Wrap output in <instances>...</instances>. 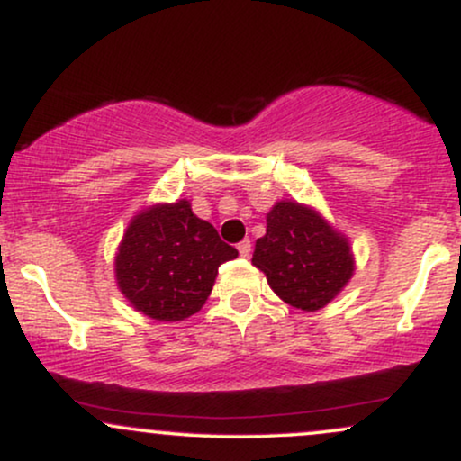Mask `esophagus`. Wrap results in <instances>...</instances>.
<instances>
[{"mask_svg":"<svg viewBox=\"0 0 461 461\" xmlns=\"http://www.w3.org/2000/svg\"><path fill=\"white\" fill-rule=\"evenodd\" d=\"M238 253H240V258H249V256H251V240L238 242Z\"/></svg>","mask_w":461,"mask_h":461,"instance_id":"34e87169","label":"esophagus"}]
</instances>
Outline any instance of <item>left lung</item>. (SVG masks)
<instances>
[{
  "mask_svg": "<svg viewBox=\"0 0 461 461\" xmlns=\"http://www.w3.org/2000/svg\"><path fill=\"white\" fill-rule=\"evenodd\" d=\"M251 262L279 299L303 312L325 308L356 271L348 238L319 210L293 199L277 201L267 214V234L256 240Z\"/></svg>",
  "mask_w": 461,
  "mask_h": 461,
  "instance_id": "8db88e82",
  "label": "left lung"
}]
</instances>
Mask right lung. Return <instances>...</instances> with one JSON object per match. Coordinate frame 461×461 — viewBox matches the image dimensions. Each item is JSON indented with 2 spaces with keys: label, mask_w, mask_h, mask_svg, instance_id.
<instances>
[{
  "label": "right lung",
  "mask_w": 461,
  "mask_h": 461,
  "mask_svg": "<svg viewBox=\"0 0 461 461\" xmlns=\"http://www.w3.org/2000/svg\"><path fill=\"white\" fill-rule=\"evenodd\" d=\"M238 251L199 219L188 199L156 203L130 221L114 256L116 285L140 314L184 321L208 301L219 267Z\"/></svg>",
  "instance_id": "add662e5"
}]
</instances>
